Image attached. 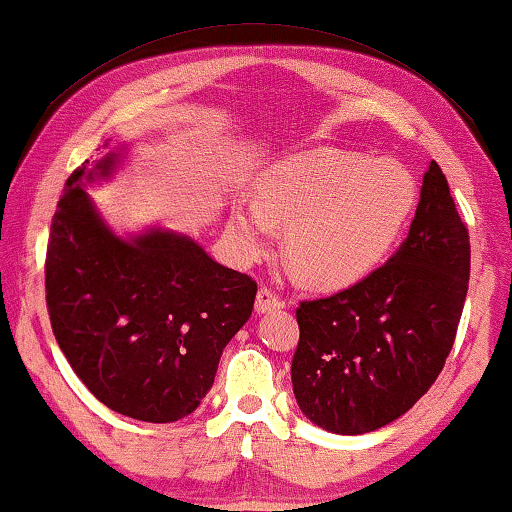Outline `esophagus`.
<instances>
[{
	"label": "esophagus",
	"instance_id": "esophagus-1",
	"mask_svg": "<svg viewBox=\"0 0 512 512\" xmlns=\"http://www.w3.org/2000/svg\"><path fill=\"white\" fill-rule=\"evenodd\" d=\"M282 306V302H280V297H277L271 288H259L257 291V300H255V311L257 313H271V311H275V309H280Z\"/></svg>",
	"mask_w": 512,
	"mask_h": 512
}]
</instances>
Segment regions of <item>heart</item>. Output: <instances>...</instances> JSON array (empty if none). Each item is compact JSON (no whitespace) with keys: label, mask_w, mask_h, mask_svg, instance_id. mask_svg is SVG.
<instances>
[{"label":"heart","mask_w":512,"mask_h":512,"mask_svg":"<svg viewBox=\"0 0 512 512\" xmlns=\"http://www.w3.org/2000/svg\"><path fill=\"white\" fill-rule=\"evenodd\" d=\"M255 199L232 212L239 255H259L273 224H286L282 250L295 280L338 291L392 253L416 210L418 183L394 159L318 147L266 167Z\"/></svg>","instance_id":"heart-1"}]
</instances>
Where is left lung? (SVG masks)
I'll return each instance as SVG.
<instances>
[{
  "label": "left lung",
  "instance_id": "obj_1",
  "mask_svg": "<svg viewBox=\"0 0 512 512\" xmlns=\"http://www.w3.org/2000/svg\"><path fill=\"white\" fill-rule=\"evenodd\" d=\"M470 280V237L436 161L401 248L365 280L300 302L291 380L302 414L333 434L396 421L452 349Z\"/></svg>",
  "mask_w": 512,
  "mask_h": 512
}]
</instances>
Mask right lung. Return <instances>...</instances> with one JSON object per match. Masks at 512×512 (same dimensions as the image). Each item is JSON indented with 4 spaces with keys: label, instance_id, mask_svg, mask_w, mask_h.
I'll use <instances>...</instances> for the list:
<instances>
[{
    "label": "right lung",
    "instance_id": "obj_1",
    "mask_svg": "<svg viewBox=\"0 0 512 512\" xmlns=\"http://www.w3.org/2000/svg\"><path fill=\"white\" fill-rule=\"evenodd\" d=\"M120 156L85 161L64 185L46 246V306L62 353L100 403L172 423L210 392L257 284L181 232L118 237L85 183L109 179Z\"/></svg>",
    "mask_w": 512,
    "mask_h": 512
}]
</instances>
